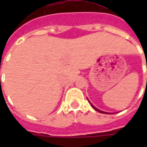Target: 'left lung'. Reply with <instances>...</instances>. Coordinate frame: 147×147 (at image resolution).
<instances>
[{"label":"left lung","instance_id":"8db88e82","mask_svg":"<svg viewBox=\"0 0 147 147\" xmlns=\"http://www.w3.org/2000/svg\"><path fill=\"white\" fill-rule=\"evenodd\" d=\"M146 81H147V80H146ZM88 102H89L90 104H91V105H92V107H93V108H94V109L95 110V111H97L100 112V113H102V114H112V113H108V112H105V111H100V110L98 109V108H97V107H94V105H92V103L90 102V101H89V100H88Z\"/></svg>","mask_w":147,"mask_h":147}]
</instances>
